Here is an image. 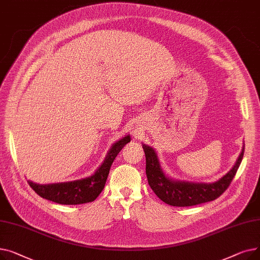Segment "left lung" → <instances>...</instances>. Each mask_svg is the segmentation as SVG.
Listing matches in <instances>:
<instances>
[{
    "label": "left lung",
    "mask_w": 260,
    "mask_h": 260,
    "mask_svg": "<svg viewBox=\"0 0 260 260\" xmlns=\"http://www.w3.org/2000/svg\"><path fill=\"white\" fill-rule=\"evenodd\" d=\"M142 147L145 153V172L149 186L163 202L173 207H192L219 197L233 180L244 153L243 146L235 166L219 180L213 183H195L169 178L160 167L155 149L146 144H142Z\"/></svg>",
    "instance_id": "obj_1"
}]
</instances>
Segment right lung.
I'll return each mask as SVG.
<instances>
[{"instance_id": "add662e5", "label": "right lung", "mask_w": 260, "mask_h": 260, "mask_svg": "<svg viewBox=\"0 0 260 260\" xmlns=\"http://www.w3.org/2000/svg\"><path fill=\"white\" fill-rule=\"evenodd\" d=\"M129 141L131 136L127 135L114 143L99 169L86 178L50 184H39L28 180V184L39 196L56 203L82 204L91 202L102 192L115 158Z\"/></svg>"}]
</instances>
